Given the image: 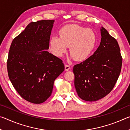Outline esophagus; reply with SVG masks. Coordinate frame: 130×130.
<instances>
[{
  "mask_svg": "<svg viewBox=\"0 0 130 130\" xmlns=\"http://www.w3.org/2000/svg\"><path fill=\"white\" fill-rule=\"evenodd\" d=\"M70 69V67L69 65H65V70H66V71H68V70H69Z\"/></svg>",
  "mask_w": 130,
  "mask_h": 130,
  "instance_id": "34e87169",
  "label": "esophagus"
}]
</instances>
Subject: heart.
I'll list each match as a JSON object with an SVG mask.
<instances>
[{
  "instance_id": "1",
  "label": "heart",
  "mask_w": 130,
  "mask_h": 130,
  "mask_svg": "<svg viewBox=\"0 0 130 130\" xmlns=\"http://www.w3.org/2000/svg\"><path fill=\"white\" fill-rule=\"evenodd\" d=\"M58 34L60 37H52L49 42L50 50L57 57H62L69 47L72 58L82 61L89 56L96 46V35L91 28L71 24L63 26Z\"/></svg>"
}]
</instances>
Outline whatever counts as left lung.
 I'll use <instances>...</instances> for the list:
<instances>
[{
	"mask_svg": "<svg viewBox=\"0 0 130 130\" xmlns=\"http://www.w3.org/2000/svg\"><path fill=\"white\" fill-rule=\"evenodd\" d=\"M100 46L86 60L73 67L74 86L80 98L94 102L113 88L120 75L122 57L117 41L104 27Z\"/></svg>",
	"mask_w": 130,
	"mask_h": 130,
	"instance_id": "obj_1",
	"label": "left lung"
}]
</instances>
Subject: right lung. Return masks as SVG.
Returning <instances> with one entry per match:
<instances>
[{
	"label": "right lung",
	"instance_id": "right-lung-1",
	"mask_svg": "<svg viewBox=\"0 0 130 130\" xmlns=\"http://www.w3.org/2000/svg\"><path fill=\"white\" fill-rule=\"evenodd\" d=\"M54 20L32 22L13 39L8 75L22 98L41 104L51 96L54 81L65 70L62 61L47 50Z\"/></svg>",
	"mask_w": 130,
	"mask_h": 130
}]
</instances>
